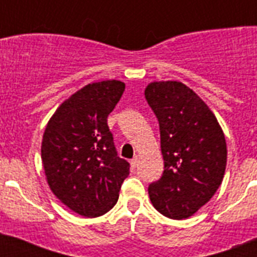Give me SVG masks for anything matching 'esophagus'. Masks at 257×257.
I'll return each mask as SVG.
<instances>
[{"label":"esophagus","mask_w":257,"mask_h":257,"mask_svg":"<svg viewBox=\"0 0 257 257\" xmlns=\"http://www.w3.org/2000/svg\"><path fill=\"white\" fill-rule=\"evenodd\" d=\"M138 163H139V158H138V156H136V157H134L133 160H131V167H133V169H135L136 166H138Z\"/></svg>","instance_id":"obj_1"}]
</instances>
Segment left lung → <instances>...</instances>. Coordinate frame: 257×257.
<instances>
[{
    "label": "left lung",
    "mask_w": 257,
    "mask_h": 257,
    "mask_svg": "<svg viewBox=\"0 0 257 257\" xmlns=\"http://www.w3.org/2000/svg\"><path fill=\"white\" fill-rule=\"evenodd\" d=\"M145 99L160 124L165 171L149 184L151 201L170 219H187L206 205L221 184L226 142L210 108L188 86L152 82Z\"/></svg>",
    "instance_id": "1"
}]
</instances>
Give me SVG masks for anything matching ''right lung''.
Segmentation results:
<instances>
[{"label": "right lung", "mask_w": 257, "mask_h": 257, "mask_svg": "<svg viewBox=\"0 0 257 257\" xmlns=\"http://www.w3.org/2000/svg\"><path fill=\"white\" fill-rule=\"evenodd\" d=\"M123 91L124 83L115 79L90 83L56 109L45 130L41 157L50 189L85 217L113 208L130 175L106 119Z\"/></svg>", "instance_id": "right-lung-1"}]
</instances>
